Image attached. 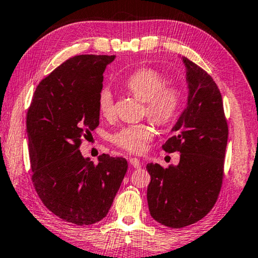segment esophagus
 <instances>
[{
	"label": "esophagus",
	"instance_id": "34e87169",
	"mask_svg": "<svg viewBox=\"0 0 258 258\" xmlns=\"http://www.w3.org/2000/svg\"><path fill=\"white\" fill-rule=\"evenodd\" d=\"M128 162H130V164L132 165L133 167H136V169H139V167L141 166V163L138 158H130Z\"/></svg>",
	"mask_w": 258,
	"mask_h": 258
}]
</instances>
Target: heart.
I'll return each mask as SVG.
<instances>
[{
	"label": "heart",
	"instance_id": "1",
	"mask_svg": "<svg viewBox=\"0 0 258 258\" xmlns=\"http://www.w3.org/2000/svg\"><path fill=\"white\" fill-rule=\"evenodd\" d=\"M165 85V78L153 69H140L133 72L125 83V87L133 96L145 102L147 116L161 126L174 119L181 103L180 91L174 86ZM97 108L102 116L111 117L113 114V96L109 88L100 91ZM153 138V125L150 122H141L124 126L111 139L118 148L138 155L144 153L147 144Z\"/></svg>",
	"mask_w": 258,
	"mask_h": 258
}]
</instances>
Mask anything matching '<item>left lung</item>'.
<instances>
[{
	"instance_id": "left-lung-1",
	"label": "left lung",
	"mask_w": 258,
	"mask_h": 258,
	"mask_svg": "<svg viewBox=\"0 0 258 258\" xmlns=\"http://www.w3.org/2000/svg\"><path fill=\"white\" fill-rule=\"evenodd\" d=\"M187 104L162 148L180 153L178 165L148 163L147 201L151 217L172 228L202 219L217 201L223 182L228 127L223 99L208 73L186 57Z\"/></svg>"
}]
</instances>
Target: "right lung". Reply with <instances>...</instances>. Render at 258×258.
I'll return each instance as SVG.
<instances>
[{"instance_id":"1","label":"right lung","mask_w":258,"mask_h":258,"mask_svg":"<svg viewBox=\"0 0 258 258\" xmlns=\"http://www.w3.org/2000/svg\"><path fill=\"white\" fill-rule=\"evenodd\" d=\"M116 56L79 55L41 80L27 111L32 181L57 217L76 225L100 222L121 185L127 161L81 155V139L99 126L97 96L103 72Z\"/></svg>"}]
</instances>
